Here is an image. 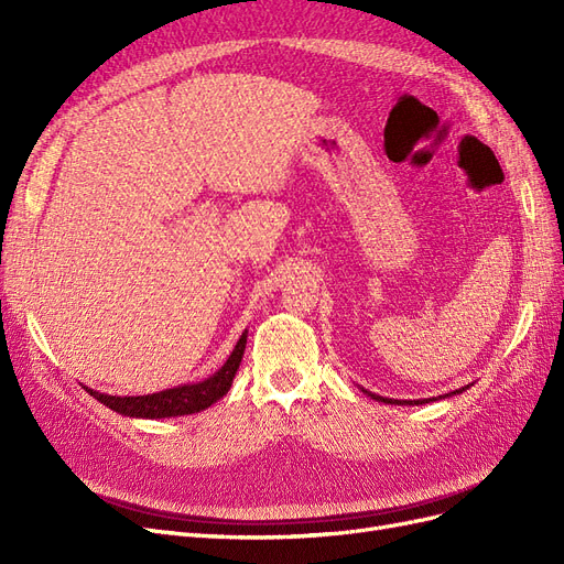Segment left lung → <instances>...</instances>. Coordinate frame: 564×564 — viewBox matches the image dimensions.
I'll use <instances>...</instances> for the list:
<instances>
[{
  "label": "left lung",
  "instance_id": "8db88e82",
  "mask_svg": "<svg viewBox=\"0 0 564 564\" xmlns=\"http://www.w3.org/2000/svg\"><path fill=\"white\" fill-rule=\"evenodd\" d=\"M466 388H458V390H454V392H447V395H440V400L442 398H452V395H456V392H464ZM367 395L371 398V400H377V402H386V404H425V402H433V400H437V398H429V400H390V398H381V395H377V392H369V390H365Z\"/></svg>",
  "mask_w": 564,
  "mask_h": 564
}]
</instances>
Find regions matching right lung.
Returning <instances> with one entry per match:
<instances>
[{"instance_id":"obj_1","label":"right lung","mask_w":564,"mask_h":564,"mask_svg":"<svg viewBox=\"0 0 564 564\" xmlns=\"http://www.w3.org/2000/svg\"><path fill=\"white\" fill-rule=\"evenodd\" d=\"M247 348V332L237 340L226 365L220 367L209 379L199 383H187L166 388L160 392H152V395H139V398H117V395H104L94 388H87L89 395H94L100 404L110 406L112 412L122 416H135V419H169V416H185L202 412V409L212 406L216 400L226 395L232 386V379L237 369H240L242 355Z\"/></svg>"}]
</instances>
